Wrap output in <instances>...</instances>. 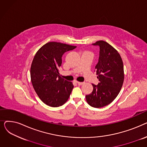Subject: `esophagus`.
Wrapping results in <instances>:
<instances>
[{"label": "esophagus", "mask_w": 147, "mask_h": 147, "mask_svg": "<svg viewBox=\"0 0 147 147\" xmlns=\"http://www.w3.org/2000/svg\"><path fill=\"white\" fill-rule=\"evenodd\" d=\"M77 83H78V85L80 86V85H82V84H84V82H77Z\"/></svg>", "instance_id": "1"}]
</instances>
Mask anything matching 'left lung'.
Masks as SVG:
<instances>
[{
  "mask_svg": "<svg viewBox=\"0 0 147 147\" xmlns=\"http://www.w3.org/2000/svg\"><path fill=\"white\" fill-rule=\"evenodd\" d=\"M92 45L99 47L95 66L99 82L97 85L92 84L93 91L86 99L91 107L101 108L112 102L119 94L124 81V69L119 53L109 43L99 40Z\"/></svg>",
  "mask_w": 147,
  "mask_h": 147,
  "instance_id": "1",
  "label": "left lung"
}]
</instances>
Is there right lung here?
I'll use <instances>...</instances> for the list:
<instances>
[{
    "label": "right lung",
    "instance_id": "1",
    "mask_svg": "<svg viewBox=\"0 0 147 147\" xmlns=\"http://www.w3.org/2000/svg\"><path fill=\"white\" fill-rule=\"evenodd\" d=\"M76 46L59 42L46 43L36 53L30 68L31 80L37 95L52 107L67 102L74 88L72 82L61 78L58 68L62 57Z\"/></svg>",
    "mask_w": 147,
    "mask_h": 147
}]
</instances>
